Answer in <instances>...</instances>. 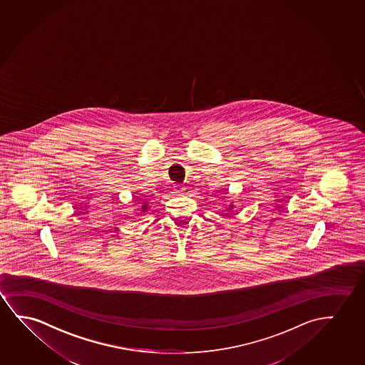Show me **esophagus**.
Masks as SVG:
<instances>
[{
    "instance_id": "34e87169",
    "label": "esophagus",
    "mask_w": 365,
    "mask_h": 365,
    "mask_svg": "<svg viewBox=\"0 0 365 365\" xmlns=\"http://www.w3.org/2000/svg\"><path fill=\"white\" fill-rule=\"evenodd\" d=\"M185 190V189H184V187H182V186H179V187H178V189H176V191H178V192H182V191Z\"/></svg>"
}]
</instances>
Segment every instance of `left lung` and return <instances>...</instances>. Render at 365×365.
<instances>
[{
  "label": "left lung",
  "instance_id": "obj_1",
  "mask_svg": "<svg viewBox=\"0 0 365 365\" xmlns=\"http://www.w3.org/2000/svg\"><path fill=\"white\" fill-rule=\"evenodd\" d=\"M232 207H234V205H229V207H227V209H226V210H232Z\"/></svg>",
  "mask_w": 365,
  "mask_h": 365
}]
</instances>
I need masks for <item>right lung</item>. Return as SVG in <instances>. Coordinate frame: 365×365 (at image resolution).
Returning a JSON list of instances; mask_svg holds the SVG:
<instances>
[{"mask_svg":"<svg viewBox=\"0 0 365 365\" xmlns=\"http://www.w3.org/2000/svg\"><path fill=\"white\" fill-rule=\"evenodd\" d=\"M148 204H146V202H145V204H143V205H141V209H140V212H145V211H148Z\"/></svg>","mask_w":365,"mask_h":365,"instance_id":"right-lung-1","label":"right lung"}]
</instances>
